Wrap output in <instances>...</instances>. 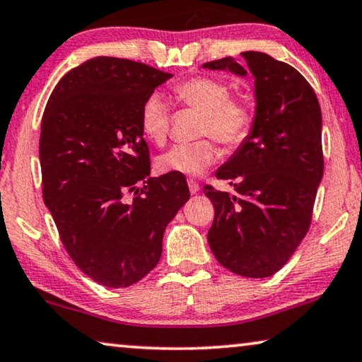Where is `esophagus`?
I'll use <instances>...</instances> for the list:
<instances>
[{
	"instance_id": "obj_1",
	"label": "esophagus",
	"mask_w": 362,
	"mask_h": 362,
	"mask_svg": "<svg viewBox=\"0 0 362 362\" xmlns=\"http://www.w3.org/2000/svg\"><path fill=\"white\" fill-rule=\"evenodd\" d=\"M188 188H190L192 195H195V193L199 192V185H198L195 180H188Z\"/></svg>"
}]
</instances>
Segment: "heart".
I'll list each match as a JSON object with an SVG mask.
<instances>
[{
  "mask_svg": "<svg viewBox=\"0 0 362 362\" xmlns=\"http://www.w3.org/2000/svg\"><path fill=\"white\" fill-rule=\"evenodd\" d=\"M183 105L202 112L198 134H209L228 148H235L249 136L252 112L242 100L230 99L224 83L213 78H192L174 89ZM170 113L165 99L158 93L149 94L139 109V128L154 144H164L169 134ZM218 159V148L211 139L203 138L193 143L172 146L158 158V169L164 174L202 175Z\"/></svg>",
  "mask_w": 362,
  "mask_h": 362,
  "instance_id": "1",
  "label": "heart"
}]
</instances>
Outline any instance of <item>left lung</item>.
Wrapping results in <instances>:
<instances>
[{
  "instance_id": "8db88e82",
  "label": "left lung",
  "mask_w": 362,
  "mask_h": 362,
  "mask_svg": "<svg viewBox=\"0 0 362 362\" xmlns=\"http://www.w3.org/2000/svg\"><path fill=\"white\" fill-rule=\"evenodd\" d=\"M203 68L255 79L252 129L216 177L234 193L206 185L214 221L208 244L224 268L245 278L281 269L309 230L322 177V112L314 89L288 63L244 52Z\"/></svg>"
}]
</instances>
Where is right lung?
Listing matches in <instances>:
<instances>
[{"label": "right lung", "instance_id": "1", "mask_svg": "<svg viewBox=\"0 0 362 362\" xmlns=\"http://www.w3.org/2000/svg\"><path fill=\"white\" fill-rule=\"evenodd\" d=\"M170 78L95 57L64 74L43 112V202L71 260L107 288H128L158 265L167 224L190 198L182 174L149 177L139 128L143 100Z\"/></svg>", "mask_w": 362, "mask_h": 362}]
</instances>
